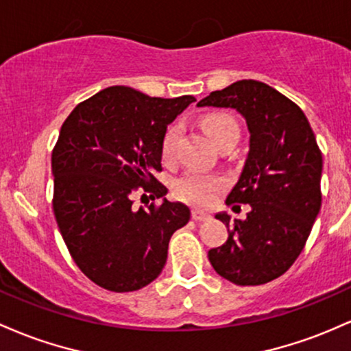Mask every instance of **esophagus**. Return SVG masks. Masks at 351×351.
<instances>
[{
  "mask_svg": "<svg viewBox=\"0 0 351 351\" xmlns=\"http://www.w3.org/2000/svg\"><path fill=\"white\" fill-rule=\"evenodd\" d=\"M192 219H194L195 222H206V220L210 219V215H208L207 212L197 210V208H194V210H192Z\"/></svg>",
  "mask_w": 351,
  "mask_h": 351,
  "instance_id": "obj_1",
  "label": "esophagus"
}]
</instances>
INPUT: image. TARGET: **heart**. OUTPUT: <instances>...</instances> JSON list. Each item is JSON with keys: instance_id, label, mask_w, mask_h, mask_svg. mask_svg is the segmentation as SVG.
I'll return each mask as SVG.
<instances>
[{"instance_id": "1", "label": "heart", "mask_w": 351, "mask_h": 351, "mask_svg": "<svg viewBox=\"0 0 351 351\" xmlns=\"http://www.w3.org/2000/svg\"><path fill=\"white\" fill-rule=\"evenodd\" d=\"M204 131L210 137L212 143L217 147L223 145L228 141H239L240 129L237 121L226 112H208L200 119ZM182 129L179 124L171 125L162 137V157L165 160L172 159L176 154L177 143ZM223 182L220 177L215 176H204L197 174V172H187L174 182L172 192H174L176 199L182 200V202L191 204L195 207H207L215 200V197L222 191Z\"/></svg>"}]
</instances>
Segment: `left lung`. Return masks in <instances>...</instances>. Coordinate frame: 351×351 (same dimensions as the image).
<instances>
[{"instance_id": "left-lung-1", "label": "left lung", "mask_w": 351, "mask_h": 351, "mask_svg": "<svg viewBox=\"0 0 351 351\" xmlns=\"http://www.w3.org/2000/svg\"><path fill=\"white\" fill-rule=\"evenodd\" d=\"M199 108H232L245 117L249 154L227 206L249 204L245 220L226 212L223 245L208 250L220 277L235 285H262L285 274L305 247L322 207L324 159L308 119L293 101L254 80L214 90Z\"/></svg>"}]
</instances>
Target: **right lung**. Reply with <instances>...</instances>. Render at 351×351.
<instances>
[{
  "mask_svg": "<svg viewBox=\"0 0 351 351\" xmlns=\"http://www.w3.org/2000/svg\"><path fill=\"white\" fill-rule=\"evenodd\" d=\"M194 101L112 86L80 102L61 125L51 157L54 217L73 261L102 289L134 292L156 280L172 234L191 219L187 206L167 199L136 208L132 194H167L154 177L162 137Z\"/></svg>",
  "mask_w": 351,
  "mask_h": 351,
  "instance_id": "add662e5",
  "label": "right lung"
}]
</instances>
